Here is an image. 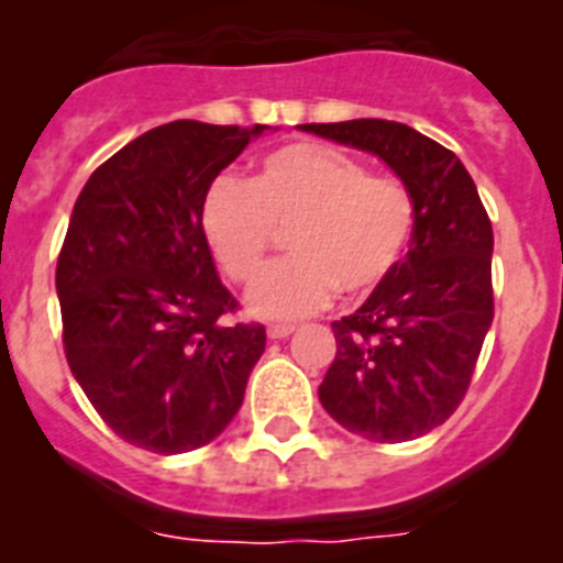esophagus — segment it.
<instances>
[{
	"instance_id": "obj_1",
	"label": "esophagus",
	"mask_w": 563,
	"mask_h": 563,
	"mask_svg": "<svg viewBox=\"0 0 563 563\" xmlns=\"http://www.w3.org/2000/svg\"><path fill=\"white\" fill-rule=\"evenodd\" d=\"M292 332H296V327H292V324H273V327H267V338H273V341H278V338H290Z\"/></svg>"
}]
</instances>
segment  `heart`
<instances>
[{
  "label": "heart",
  "mask_w": 563,
  "mask_h": 563,
  "mask_svg": "<svg viewBox=\"0 0 563 563\" xmlns=\"http://www.w3.org/2000/svg\"><path fill=\"white\" fill-rule=\"evenodd\" d=\"M417 225L411 188L369 174L327 143H290L267 154L251 180L220 174L200 202V233L231 282L245 285L287 231L292 258L267 267L247 290V312L296 321L324 310L341 287L369 296L400 267Z\"/></svg>",
  "instance_id": "1"
}]
</instances>
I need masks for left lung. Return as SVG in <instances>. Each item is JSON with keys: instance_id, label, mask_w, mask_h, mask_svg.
I'll return each mask as SVG.
<instances>
[{"instance_id": "left-lung-1", "label": "left lung", "mask_w": 563, "mask_h": 563, "mask_svg": "<svg viewBox=\"0 0 563 563\" xmlns=\"http://www.w3.org/2000/svg\"><path fill=\"white\" fill-rule=\"evenodd\" d=\"M298 129L380 157L417 202L400 267L352 316L332 321L338 352L318 386L321 406L363 440L429 434L465 397L494 321V228L479 191L454 152L406 123Z\"/></svg>"}]
</instances>
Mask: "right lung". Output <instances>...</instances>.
Segmentation results:
<instances>
[{
    "instance_id": "1",
    "label": "right lung",
    "mask_w": 563,
    "mask_h": 563,
    "mask_svg": "<svg viewBox=\"0 0 563 563\" xmlns=\"http://www.w3.org/2000/svg\"><path fill=\"white\" fill-rule=\"evenodd\" d=\"M265 129H148L78 194L56 267L64 352L103 422L137 449L217 440L265 352V327L222 321L236 298L200 233L206 188Z\"/></svg>"
}]
</instances>
